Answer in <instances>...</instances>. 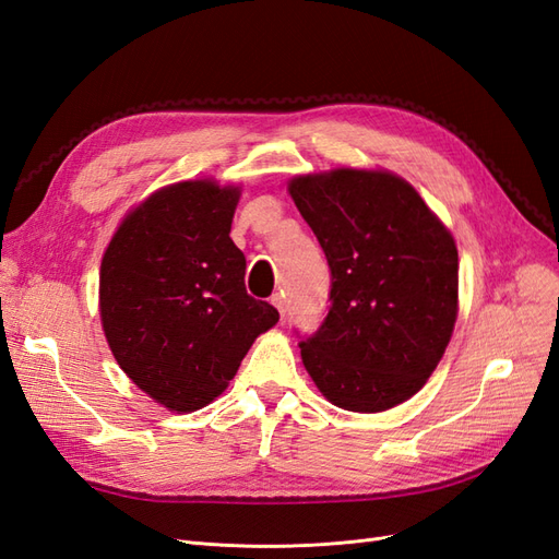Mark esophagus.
<instances>
[{"mask_svg":"<svg viewBox=\"0 0 559 559\" xmlns=\"http://www.w3.org/2000/svg\"><path fill=\"white\" fill-rule=\"evenodd\" d=\"M270 302H273V306H275L277 312H280V317L284 319V314H286V298H284V294H275L273 298H270Z\"/></svg>","mask_w":559,"mask_h":559,"instance_id":"obj_1","label":"esophagus"}]
</instances>
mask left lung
Listing matches in <instances>:
<instances>
[{"mask_svg": "<svg viewBox=\"0 0 559 559\" xmlns=\"http://www.w3.org/2000/svg\"><path fill=\"white\" fill-rule=\"evenodd\" d=\"M289 193L331 267V308L300 341L302 364L337 408H394L425 386L450 343L452 235L392 173L337 167L294 177Z\"/></svg>", "mask_w": 559, "mask_h": 559, "instance_id": "obj_1", "label": "left lung"}]
</instances>
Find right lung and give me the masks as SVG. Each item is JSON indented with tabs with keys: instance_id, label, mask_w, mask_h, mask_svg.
I'll return each instance as SVG.
<instances>
[{
	"instance_id": "add662e5",
	"label": "right lung",
	"mask_w": 559,
	"mask_h": 559,
	"mask_svg": "<svg viewBox=\"0 0 559 559\" xmlns=\"http://www.w3.org/2000/svg\"><path fill=\"white\" fill-rule=\"evenodd\" d=\"M238 186L179 181L151 193L118 226L99 267V317L114 359L175 413L224 392L251 343L280 312L245 289L230 240Z\"/></svg>"
}]
</instances>
